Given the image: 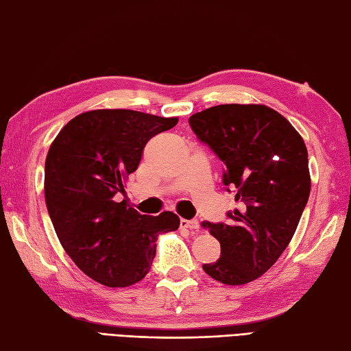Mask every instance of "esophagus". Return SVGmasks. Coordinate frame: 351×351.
Instances as JSON below:
<instances>
[{
  "instance_id": "obj_1",
  "label": "esophagus",
  "mask_w": 351,
  "mask_h": 351,
  "mask_svg": "<svg viewBox=\"0 0 351 351\" xmlns=\"http://www.w3.org/2000/svg\"><path fill=\"white\" fill-rule=\"evenodd\" d=\"M181 228L190 230V231H197L199 230L197 219H191V221H187V219H181Z\"/></svg>"
}]
</instances>
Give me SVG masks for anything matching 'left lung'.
<instances>
[{
    "label": "left lung",
    "instance_id": "1",
    "mask_svg": "<svg viewBox=\"0 0 351 351\" xmlns=\"http://www.w3.org/2000/svg\"><path fill=\"white\" fill-rule=\"evenodd\" d=\"M197 140L223 162L222 182L239 208L228 222H202L221 243L204 265L223 285H245L287 248L311 195L306 144L283 115L263 105H219L190 117Z\"/></svg>",
    "mask_w": 351,
    "mask_h": 351
}]
</instances>
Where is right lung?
<instances>
[{
  "label": "right lung",
  "mask_w": 351,
  "mask_h": 351,
  "mask_svg": "<svg viewBox=\"0 0 351 351\" xmlns=\"http://www.w3.org/2000/svg\"><path fill=\"white\" fill-rule=\"evenodd\" d=\"M176 123L130 109H99L68 121L48 150V215L68 256L97 283L126 287L143 280L158 236L180 226L175 213L140 215L126 199L119 201L147 141Z\"/></svg>",
  "instance_id": "1"
}]
</instances>
